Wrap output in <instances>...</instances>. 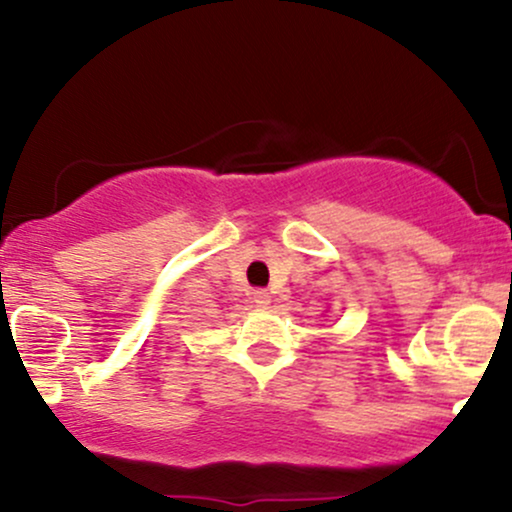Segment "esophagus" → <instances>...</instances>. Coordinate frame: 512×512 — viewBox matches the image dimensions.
<instances>
[{"mask_svg":"<svg viewBox=\"0 0 512 512\" xmlns=\"http://www.w3.org/2000/svg\"><path fill=\"white\" fill-rule=\"evenodd\" d=\"M269 301H272V296H269V293L264 291V289H257V291H252V303H255L257 308H267Z\"/></svg>","mask_w":512,"mask_h":512,"instance_id":"esophagus-1","label":"esophagus"}]
</instances>
